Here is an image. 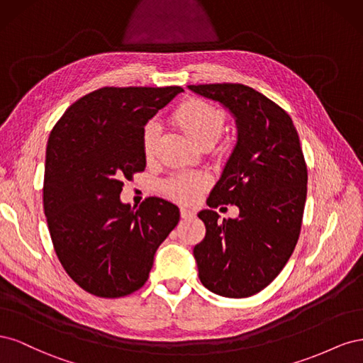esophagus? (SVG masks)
Listing matches in <instances>:
<instances>
[{
	"mask_svg": "<svg viewBox=\"0 0 363 363\" xmlns=\"http://www.w3.org/2000/svg\"><path fill=\"white\" fill-rule=\"evenodd\" d=\"M180 215H182L183 219H191V218H194V212L191 211L189 207H184V206L180 207Z\"/></svg>",
	"mask_w": 363,
	"mask_h": 363,
	"instance_id": "obj_1",
	"label": "esophagus"
}]
</instances>
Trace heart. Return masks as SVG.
<instances>
[{
	"instance_id": "obj_1",
	"label": "heart",
	"mask_w": 363,
	"mask_h": 363,
	"mask_svg": "<svg viewBox=\"0 0 363 363\" xmlns=\"http://www.w3.org/2000/svg\"><path fill=\"white\" fill-rule=\"evenodd\" d=\"M172 119L196 145L206 144V142L215 144L223 135L225 124L224 113L219 108L203 101H189L180 106L172 115ZM159 138L160 127L155 121H151L145 125L144 135H142V148H144L147 159L152 157L156 152ZM207 184L208 177L204 174H180L171 179L164 189L172 199L189 203L199 199Z\"/></svg>"
}]
</instances>
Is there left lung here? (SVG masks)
<instances>
[{
  "instance_id": "obj_1",
  "label": "left lung",
  "mask_w": 363,
  "mask_h": 363,
  "mask_svg": "<svg viewBox=\"0 0 363 363\" xmlns=\"http://www.w3.org/2000/svg\"><path fill=\"white\" fill-rule=\"evenodd\" d=\"M189 89L232 113L238 140L199 213L206 236L194 247L199 277L228 298L255 295L286 265L300 236L307 168L291 116L269 98L238 83ZM235 203L238 218L218 221L213 206Z\"/></svg>"
}]
</instances>
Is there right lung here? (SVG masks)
I'll return each instance as SVG.
<instances>
[{
  "instance_id": "1",
  "label": "right lung",
  "mask_w": 363,
  "mask_h": 363,
  "mask_svg": "<svg viewBox=\"0 0 363 363\" xmlns=\"http://www.w3.org/2000/svg\"><path fill=\"white\" fill-rule=\"evenodd\" d=\"M180 92V86L101 87L51 130L43 211L62 267L89 294L118 298L140 289L179 223V207L167 200L150 196L136 208L119 195L125 179L145 169L144 127Z\"/></svg>"
}]
</instances>
